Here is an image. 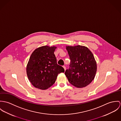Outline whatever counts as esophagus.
<instances>
[{"instance_id": "esophagus-1", "label": "esophagus", "mask_w": 121, "mask_h": 121, "mask_svg": "<svg viewBox=\"0 0 121 121\" xmlns=\"http://www.w3.org/2000/svg\"><path fill=\"white\" fill-rule=\"evenodd\" d=\"M63 68H64V69H65V70H66V67H65V66H63Z\"/></svg>"}]
</instances>
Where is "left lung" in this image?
Listing matches in <instances>:
<instances>
[{
	"instance_id": "obj_1",
	"label": "left lung",
	"mask_w": 121,
	"mask_h": 121,
	"mask_svg": "<svg viewBox=\"0 0 121 121\" xmlns=\"http://www.w3.org/2000/svg\"><path fill=\"white\" fill-rule=\"evenodd\" d=\"M66 50L70 63L65 75L69 82L77 88L86 87L94 79L96 72L93 55L87 47L82 45L67 46Z\"/></svg>"
}]
</instances>
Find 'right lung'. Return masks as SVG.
I'll return each instance as SVG.
<instances>
[{
    "label": "right lung",
    "instance_id": "add662e5",
    "mask_svg": "<svg viewBox=\"0 0 121 121\" xmlns=\"http://www.w3.org/2000/svg\"><path fill=\"white\" fill-rule=\"evenodd\" d=\"M56 46H43L31 55L26 67L27 77L36 88L44 90L52 86L57 75L64 72L63 67L57 64L54 52Z\"/></svg>",
    "mask_w": 121,
    "mask_h": 121
}]
</instances>
